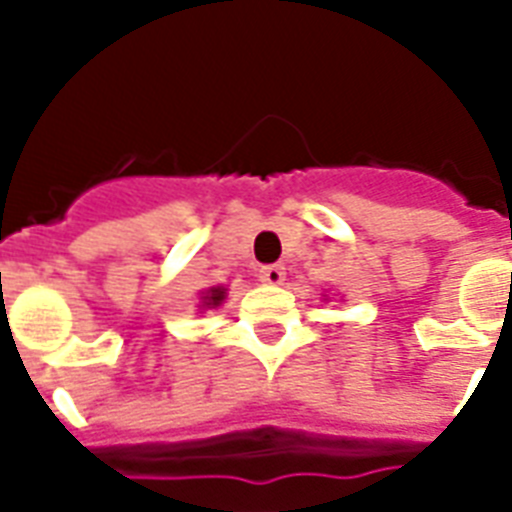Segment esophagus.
<instances>
[{"mask_svg":"<svg viewBox=\"0 0 512 512\" xmlns=\"http://www.w3.org/2000/svg\"><path fill=\"white\" fill-rule=\"evenodd\" d=\"M284 276H287V273H284L281 265H263V268H260V279H263L265 284H281Z\"/></svg>","mask_w":512,"mask_h":512,"instance_id":"1","label":"esophagus"}]
</instances>
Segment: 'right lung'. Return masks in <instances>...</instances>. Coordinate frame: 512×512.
Masks as SVG:
<instances>
[{
    "instance_id": "add662e5",
    "label": "right lung",
    "mask_w": 512,
    "mask_h": 512,
    "mask_svg": "<svg viewBox=\"0 0 512 512\" xmlns=\"http://www.w3.org/2000/svg\"><path fill=\"white\" fill-rule=\"evenodd\" d=\"M223 300H225V289L215 287L207 292V297H204V305H220Z\"/></svg>"
}]
</instances>
